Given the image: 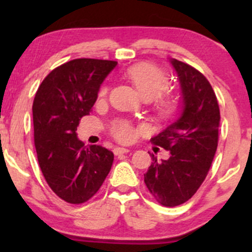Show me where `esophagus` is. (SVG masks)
Wrapping results in <instances>:
<instances>
[{"label": "esophagus", "mask_w": 252, "mask_h": 252, "mask_svg": "<svg viewBox=\"0 0 252 252\" xmlns=\"http://www.w3.org/2000/svg\"><path fill=\"white\" fill-rule=\"evenodd\" d=\"M129 152V149L123 148V147H116L114 148V154L115 155H122V154H126Z\"/></svg>", "instance_id": "obj_1"}]
</instances>
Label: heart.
Instances as JSON below:
<instances>
[{
  "label": "heart",
  "mask_w": 252,
  "mask_h": 252,
  "mask_svg": "<svg viewBox=\"0 0 252 252\" xmlns=\"http://www.w3.org/2000/svg\"><path fill=\"white\" fill-rule=\"evenodd\" d=\"M126 74L143 99H153V98L158 97L167 89V79L164 74L150 63H136L126 70ZM108 92V86L100 89L98 94L99 99L105 98ZM158 109L162 116H170L175 112L176 103L170 98H166L158 103ZM112 134L117 140L122 142H129L134 136V131L128 123H118L112 129Z\"/></svg>",
  "instance_id": "1"
}]
</instances>
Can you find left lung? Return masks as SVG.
Segmentation results:
<instances>
[{
    "mask_svg": "<svg viewBox=\"0 0 252 252\" xmlns=\"http://www.w3.org/2000/svg\"><path fill=\"white\" fill-rule=\"evenodd\" d=\"M169 63L180 83V111L152 138L170 156L158 162L152 155L144 182L161 205L174 207L192 198L209 173L218 146L220 112L215 91L200 72L176 59Z\"/></svg>",
    "mask_w": 252,
    "mask_h": 252,
    "instance_id": "obj_1",
    "label": "left lung"
}]
</instances>
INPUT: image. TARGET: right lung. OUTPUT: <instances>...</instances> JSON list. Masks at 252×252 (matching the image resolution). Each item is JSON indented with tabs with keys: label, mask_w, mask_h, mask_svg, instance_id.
Segmentation results:
<instances>
[{
	"label": "right lung",
	"mask_w": 252,
	"mask_h": 252,
	"mask_svg": "<svg viewBox=\"0 0 252 252\" xmlns=\"http://www.w3.org/2000/svg\"><path fill=\"white\" fill-rule=\"evenodd\" d=\"M116 66L111 60H71L42 80L34 98L39 166L52 190L70 204H82L96 194L114 162V153L97 144L85 147L76 131Z\"/></svg>",
	"instance_id": "obj_1"
}]
</instances>
